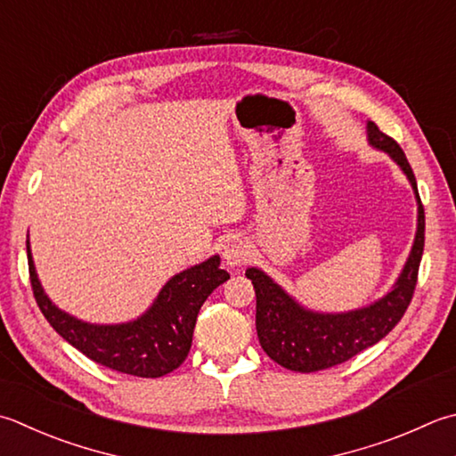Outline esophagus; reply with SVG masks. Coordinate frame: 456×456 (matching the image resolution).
<instances>
[{
  "label": "esophagus",
  "mask_w": 456,
  "mask_h": 456,
  "mask_svg": "<svg viewBox=\"0 0 456 456\" xmlns=\"http://www.w3.org/2000/svg\"><path fill=\"white\" fill-rule=\"evenodd\" d=\"M223 258H225V263L229 266H240L243 263H247L248 258V245L240 239L229 240L225 248H223Z\"/></svg>",
  "instance_id": "34e87169"
}]
</instances>
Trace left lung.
<instances>
[{
  "instance_id": "1",
  "label": "left lung",
  "mask_w": 456,
  "mask_h": 456,
  "mask_svg": "<svg viewBox=\"0 0 456 456\" xmlns=\"http://www.w3.org/2000/svg\"><path fill=\"white\" fill-rule=\"evenodd\" d=\"M370 144L395 159L411 182L419 201L417 235L407 258V265L387 297L368 308L346 312V314H316L300 308L279 284L258 269H247V279L253 281L256 294V336L263 350L273 362L290 371L310 373L334 368L365 347L378 344L403 318L411 305L417 287L419 265L425 247V211L417 191V182L405 151L397 142L383 134L376 122L368 124Z\"/></svg>"
}]
</instances>
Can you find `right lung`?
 <instances>
[{
  "label": "right lung",
  "mask_w": 456,
  "mask_h": 456,
  "mask_svg": "<svg viewBox=\"0 0 456 456\" xmlns=\"http://www.w3.org/2000/svg\"><path fill=\"white\" fill-rule=\"evenodd\" d=\"M29 281L47 322L88 360L136 378H162L180 368L191 347L200 308L219 284L229 279L219 256L175 274L159 292L154 306L128 324L94 326L61 312L43 292L27 240Z\"/></svg>",
  "instance_id": "1"
}]
</instances>
